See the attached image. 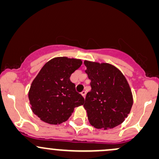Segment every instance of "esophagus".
Returning <instances> with one entry per match:
<instances>
[{"instance_id": "34e87169", "label": "esophagus", "mask_w": 159, "mask_h": 159, "mask_svg": "<svg viewBox=\"0 0 159 159\" xmlns=\"http://www.w3.org/2000/svg\"><path fill=\"white\" fill-rule=\"evenodd\" d=\"M81 93V95L83 96L84 98H85V97H86V91H85V90H83Z\"/></svg>"}]
</instances>
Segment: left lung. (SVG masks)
I'll list each match as a JSON object with an SVG mask.
<instances>
[{
    "label": "left lung",
    "instance_id": "8db88e82",
    "mask_svg": "<svg viewBox=\"0 0 159 159\" xmlns=\"http://www.w3.org/2000/svg\"><path fill=\"white\" fill-rule=\"evenodd\" d=\"M91 90L84 107L89 122L97 129L116 128L125 120L133 106V95L125 75L109 63L84 62Z\"/></svg>",
    "mask_w": 159,
    "mask_h": 159
}]
</instances>
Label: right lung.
<instances>
[{"label":"right lung","instance_id":"right-lung-1","mask_svg":"<svg viewBox=\"0 0 159 159\" xmlns=\"http://www.w3.org/2000/svg\"><path fill=\"white\" fill-rule=\"evenodd\" d=\"M82 61L68 57H55L48 61L37 75L29 91L31 109L41 121L60 125L71 116L84 99L76 92L71 75L79 69Z\"/></svg>","mask_w":159,"mask_h":159}]
</instances>
